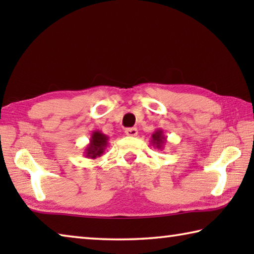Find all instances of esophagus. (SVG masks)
<instances>
[{"label":"esophagus","instance_id":"1","mask_svg":"<svg viewBox=\"0 0 254 254\" xmlns=\"http://www.w3.org/2000/svg\"><path fill=\"white\" fill-rule=\"evenodd\" d=\"M126 134L128 136H136L137 135V130L135 127H130L126 130Z\"/></svg>","mask_w":254,"mask_h":254}]
</instances>
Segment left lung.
<instances>
[{"label": "left lung", "mask_w": 254, "mask_h": 254, "mask_svg": "<svg viewBox=\"0 0 254 254\" xmlns=\"http://www.w3.org/2000/svg\"><path fill=\"white\" fill-rule=\"evenodd\" d=\"M167 141V137L163 134V131L161 128H157L156 131L152 133L151 135V143L154 148L157 149H163V145H165Z\"/></svg>", "instance_id": "8db88e82"}]
</instances>
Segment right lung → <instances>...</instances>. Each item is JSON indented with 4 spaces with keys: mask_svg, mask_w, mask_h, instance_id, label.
I'll use <instances>...</instances> for the list:
<instances>
[{
    "mask_svg": "<svg viewBox=\"0 0 254 254\" xmlns=\"http://www.w3.org/2000/svg\"><path fill=\"white\" fill-rule=\"evenodd\" d=\"M109 145V136L101 131H93L89 143L86 145L84 150V156L89 159H96L104 153L105 149Z\"/></svg>",
    "mask_w": 254,
    "mask_h": 254,
    "instance_id": "obj_1",
    "label": "right lung"
}]
</instances>
